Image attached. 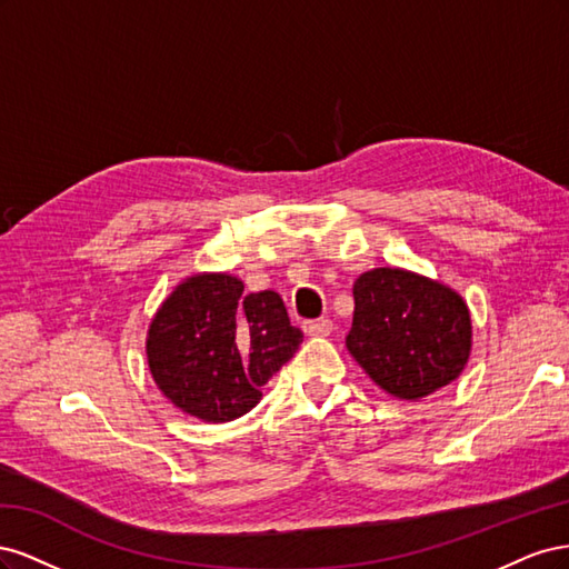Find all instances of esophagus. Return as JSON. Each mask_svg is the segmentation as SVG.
Segmentation results:
<instances>
[{
  "instance_id": "34e87169",
  "label": "esophagus",
  "mask_w": 569,
  "mask_h": 569,
  "mask_svg": "<svg viewBox=\"0 0 569 569\" xmlns=\"http://www.w3.org/2000/svg\"><path fill=\"white\" fill-rule=\"evenodd\" d=\"M332 330H335V325H332V320H327V318L303 322V332L311 335V337H327Z\"/></svg>"
}]
</instances>
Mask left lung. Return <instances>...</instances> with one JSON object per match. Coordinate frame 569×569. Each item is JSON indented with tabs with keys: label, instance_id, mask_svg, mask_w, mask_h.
<instances>
[{
	"label": "left lung",
	"instance_id": "8db88e82",
	"mask_svg": "<svg viewBox=\"0 0 569 569\" xmlns=\"http://www.w3.org/2000/svg\"><path fill=\"white\" fill-rule=\"evenodd\" d=\"M353 301L347 349L396 399L418 401L468 366L472 320L451 287L401 268H375L356 280Z\"/></svg>",
	"mask_w": 569,
	"mask_h": 569
}]
</instances>
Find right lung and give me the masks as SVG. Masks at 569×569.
Here are the masks:
<instances>
[{"instance_id":"1","label":"right lung","mask_w":569,"mask_h":569,"mask_svg":"<svg viewBox=\"0 0 569 569\" xmlns=\"http://www.w3.org/2000/svg\"><path fill=\"white\" fill-rule=\"evenodd\" d=\"M303 332L278 291L244 295L228 272L180 282L147 332V360L166 399L203 422L242 418L261 387L297 353Z\"/></svg>"}]
</instances>
